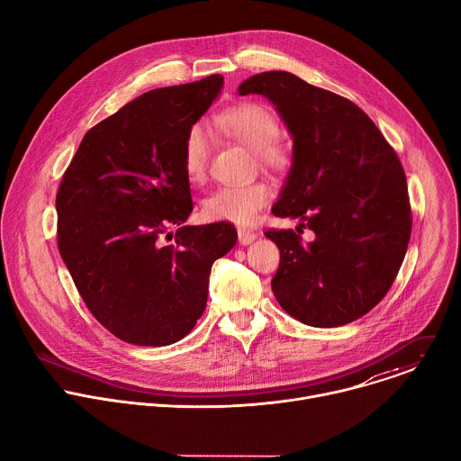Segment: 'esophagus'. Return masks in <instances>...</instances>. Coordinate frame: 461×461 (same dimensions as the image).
Wrapping results in <instances>:
<instances>
[{
    "label": "esophagus",
    "mask_w": 461,
    "mask_h": 461,
    "mask_svg": "<svg viewBox=\"0 0 461 461\" xmlns=\"http://www.w3.org/2000/svg\"><path fill=\"white\" fill-rule=\"evenodd\" d=\"M237 235H239L240 244H251L257 239V233L251 231V230H246V228H239Z\"/></svg>",
    "instance_id": "obj_1"
}]
</instances>
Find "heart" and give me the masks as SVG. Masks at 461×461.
I'll use <instances>...</instances> for the list:
<instances>
[{
    "mask_svg": "<svg viewBox=\"0 0 461 461\" xmlns=\"http://www.w3.org/2000/svg\"><path fill=\"white\" fill-rule=\"evenodd\" d=\"M226 135L253 151L255 160L270 171L285 173L292 166V149L279 139L277 118L258 104H239L222 111L217 118ZM212 158V135L203 122L187 127L182 142V169L189 182L206 178ZM272 199V185L267 180L226 184L212 191L203 212L212 221L248 224Z\"/></svg>",
    "mask_w": 461,
    "mask_h": 461,
    "instance_id": "heart-1",
    "label": "heart"
}]
</instances>
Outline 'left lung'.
I'll return each instance as SVG.
<instances>
[{
	"label": "left lung",
	"mask_w": 461,
	"mask_h": 461,
	"mask_svg": "<svg viewBox=\"0 0 461 461\" xmlns=\"http://www.w3.org/2000/svg\"><path fill=\"white\" fill-rule=\"evenodd\" d=\"M253 93L274 102L294 137L292 171L272 212L315 233L304 244L294 230L265 231L281 251L274 295L304 324L352 322L386 295L407 253L412 213L403 166L348 98L285 71L240 84L239 95Z\"/></svg>",
	"instance_id": "left-lung-1"
}]
</instances>
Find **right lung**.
I'll return each instance as SVG.
<instances>
[{"mask_svg":"<svg viewBox=\"0 0 461 461\" xmlns=\"http://www.w3.org/2000/svg\"><path fill=\"white\" fill-rule=\"evenodd\" d=\"M222 84L212 75L140 95L87 131L61 176L59 255L89 312L125 343L187 336L206 308L212 265L237 242L231 222L182 226L193 210L184 135Z\"/></svg>","mask_w":461,"mask_h":461,"instance_id":"right-lung-1","label":"right lung"}]
</instances>
